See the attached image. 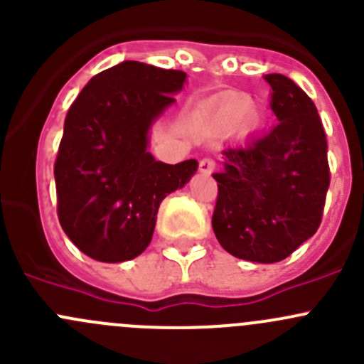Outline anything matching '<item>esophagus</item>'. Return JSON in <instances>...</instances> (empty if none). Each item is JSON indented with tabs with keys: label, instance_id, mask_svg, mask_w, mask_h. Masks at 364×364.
Segmentation results:
<instances>
[{
	"label": "esophagus",
	"instance_id": "34e87169",
	"mask_svg": "<svg viewBox=\"0 0 364 364\" xmlns=\"http://www.w3.org/2000/svg\"><path fill=\"white\" fill-rule=\"evenodd\" d=\"M215 167H216V161L209 159V156H205V159L199 161V171L203 172V174H211V172L215 171Z\"/></svg>",
	"mask_w": 364,
	"mask_h": 364
}]
</instances>
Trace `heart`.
Here are the masks:
<instances>
[{"mask_svg": "<svg viewBox=\"0 0 364 364\" xmlns=\"http://www.w3.org/2000/svg\"><path fill=\"white\" fill-rule=\"evenodd\" d=\"M252 111L253 102L250 98L230 97L215 105L209 119H211L213 127L222 128V130H230V128L240 127L250 116Z\"/></svg>", "mask_w": 364, "mask_h": 364, "instance_id": "obj_1", "label": "heart"}]
</instances>
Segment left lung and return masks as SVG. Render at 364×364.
I'll list each match as a JSON object with an SVG mask.
<instances>
[{"mask_svg": "<svg viewBox=\"0 0 364 364\" xmlns=\"http://www.w3.org/2000/svg\"><path fill=\"white\" fill-rule=\"evenodd\" d=\"M269 84L277 127L250 142L227 146L213 230L223 250L252 262L284 260L317 232L331 172L328 141L311 98L282 73Z\"/></svg>", "mask_w": 364, "mask_h": 364, "instance_id": "left-lung-1", "label": "left lung"}]
</instances>
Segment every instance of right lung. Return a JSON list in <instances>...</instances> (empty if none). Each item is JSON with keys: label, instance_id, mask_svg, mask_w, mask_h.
Listing matches in <instances>:
<instances>
[{"label": "right lung", "instance_id": "add662e5", "mask_svg": "<svg viewBox=\"0 0 364 364\" xmlns=\"http://www.w3.org/2000/svg\"><path fill=\"white\" fill-rule=\"evenodd\" d=\"M185 79L181 70L123 61L97 73L70 105L54 161L58 218L91 259L141 255L160 203L197 171V160L168 165L148 151L149 127Z\"/></svg>", "mask_w": 364, "mask_h": 364}]
</instances>
